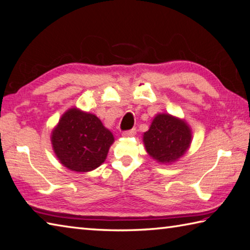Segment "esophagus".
I'll list each match as a JSON object with an SVG mask.
<instances>
[{"mask_svg": "<svg viewBox=\"0 0 250 250\" xmlns=\"http://www.w3.org/2000/svg\"><path fill=\"white\" fill-rule=\"evenodd\" d=\"M136 134V129L133 128L130 130H126V131H123V134H122V136L123 137H133V136H135Z\"/></svg>", "mask_w": 250, "mask_h": 250, "instance_id": "1", "label": "esophagus"}]
</instances>
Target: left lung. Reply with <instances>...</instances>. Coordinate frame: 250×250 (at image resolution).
Instances as JSON below:
<instances>
[{
  "label": "left lung",
  "mask_w": 250,
  "mask_h": 250,
  "mask_svg": "<svg viewBox=\"0 0 250 250\" xmlns=\"http://www.w3.org/2000/svg\"><path fill=\"white\" fill-rule=\"evenodd\" d=\"M192 131L187 122L168 113H158L143 135L146 151L161 164H173L190 148Z\"/></svg>",
  "instance_id": "8db88e82"
}]
</instances>
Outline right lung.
I'll list each match as a JSON object with an SVG mask.
<instances>
[{"instance_id":"obj_1","label":"right lung","mask_w":250,"mask_h":250,"mask_svg":"<svg viewBox=\"0 0 250 250\" xmlns=\"http://www.w3.org/2000/svg\"><path fill=\"white\" fill-rule=\"evenodd\" d=\"M114 136L92 113L70 107L51 133V144L63 167L74 172H90L105 161Z\"/></svg>"}]
</instances>
